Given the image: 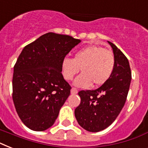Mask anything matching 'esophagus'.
<instances>
[{"label":"esophagus","instance_id":"34e87169","mask_svg":"<svg viewBox=\"0 0 148 148\" xmlns=\"http://www.w3.org/2000/svg\"><path fill=\"white\" fill-rule=\"evenodd\" d=\"M77 92H78V90H77L76 88H73L71 90V95H76Z\"/></svg>","mask_w":148,"mask_h":148}]
</instances>
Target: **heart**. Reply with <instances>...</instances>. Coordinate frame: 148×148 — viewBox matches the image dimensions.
I'll return each mask as SVG.
<instances>
[{"label":"heart","instance_id":"1","mask_svg":"<svg viewBox=\"0 0 148 148\" xmlns=\"http://www.w3.org/2000/svg\"><path fill=\"white\" fill-rule=\"evenodd\" d=\"M112 51L101 46L91 45L79 50L74 58H64L61 61V74L65 80L74 78L81 68V73L74 82L78 88H88L92 83L102 85L110 78L114 68Z\"/></svg>","mask_w":148,"mask_h":148}]
</instances>
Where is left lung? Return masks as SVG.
Masks as SVG:
<instances>
[{
  "instance_id": "left-lung-1",
  "label": "left lung",
  "mask_w": 148,
  "mask_h": 148,
  "mask_svg": "<svg viewBox=\"0 0 148 148\" xmlns=\"http://www.w3.org/2000/svg\"><path fill=\"white\" fill-rule=\"evenodd\" d=\"M114 56V68L110 78L96 90L78 93L81 103L74 110L79 125L90 132L109 127L124 107L131 81L127 58L113 43L108 41Z\"/></svg>"
}]
</instances>
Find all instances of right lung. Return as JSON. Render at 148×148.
Wrapping results in <instances>:
<instances>
[{
	"instance_id": "add662e5",
	"label": "right lung",
	"mask_w": 148,
	"mask_h": 148,
	"mask_svg": "<svg viewBox=\"0 0 148 148\" xmlns=\"http://www.w3.org/2000/svg\"><path fill=\"white\" fill-rule=\"evenodd\" d=\"M81 41L49 32L22 50L14 67L12 97L31 130L45 131L54 124L71 89L61 74V61Z\"/></svg>"
}]
</instances>
